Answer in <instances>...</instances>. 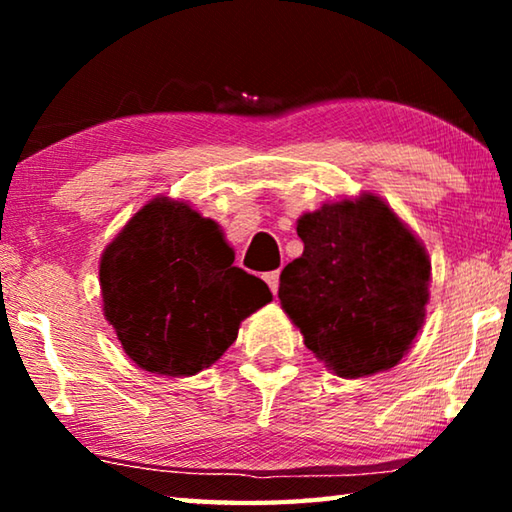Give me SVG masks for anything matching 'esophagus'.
<instances>
[{
	"label": "esophagus",
	"mask_w": 512,
	"mask_h": 512,
	"mask_svg": "<svg viewBox=\"0 0 512 512\" xmlns=\"http://www.w3.org/2000/svg\"><path fill=\"white\" fill-rule=\"evenodd\" d=\"M264 280L268 284V289L273 291V296L277 293V287H280V271H271V273H264Z\"/></svg>",
	"instance_id": "obj_1"
}]
</instances>
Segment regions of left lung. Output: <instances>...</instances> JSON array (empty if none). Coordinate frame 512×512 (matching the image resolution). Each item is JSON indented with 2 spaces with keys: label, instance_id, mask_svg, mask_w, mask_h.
<instances>
[{
  "label": "left lung",
  "instance_id": "8db88e82",
  "mask_svg": "<svg viewBox=\"0 0 512 512\" xmlns=\"http://www.w3.org/2000/svg\"><path fill=\"white\" fill-rule=\"evenodd\" d=\"M298 237L277 296L307 348L345 379L393 368L424 323L427 250L372 194L302 214Z\"/></svg>",
  "mask_w": 512,
  "mask_h": 512
}]
</instances>
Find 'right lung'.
Masks as SVG:
<instances>
[{
    "label": "right lung",
    "instance_id": "right-lung-1",
    "mask_svg": "<svg viewBox=\"0 0 512 512\" xmlns=\"http://www.w3.org/2000/svg\"><path fill=\"white\" fill-rule=\"evenodd\" d=\"M212 219L187 203L153 198L124 225L99 266L103 314L142 370L189 377L210 368L271 291L232 266Z\"/></svg>",
    "mask_w": 512,
    "mask_h": 512
}]
</instances>
